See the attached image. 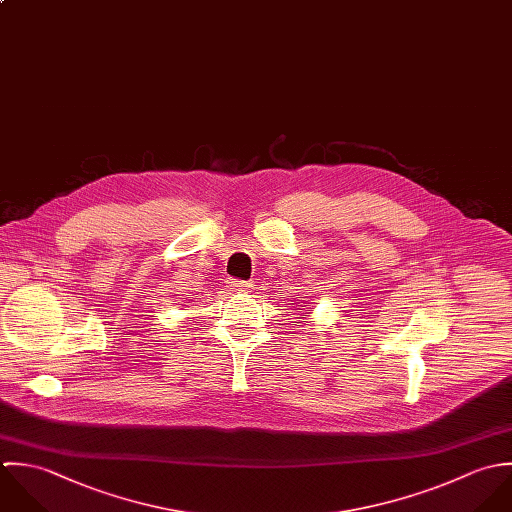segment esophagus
<instances>
[{
	"label": "esophagus",
	"mask_w": 512,
	"mask_h": 512,
	"mask_svg": "<svg viewBox=\"0 0 512 512\" xmlns=\"http://www.w3.org/2000/svg\"><path fill=\"white\" fill-rule=\"evenodd\" d=\"M251 283L249 281H231V289L239 291V293H249L251 291Z\"/></svg>",
	"instance_id": "esophagus-1"
}]
</instances>
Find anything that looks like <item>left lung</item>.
Masks as SVG:
<instances>
[{
    "label": "left lung",
    "instance_id": "1",
    "mask_svg": "<svg viewBox=\"0 0 512 512\" xmlns=\"http://www.w3.org/2000/svg\"><path fill=\"white\" fill-rule=\"evenodd\" d=\"M301 310H303V308H301ZM303 316H307V314H303Z\"/></svg>",
    "mask_w": 512,
    "mask_h": 512
}]
</instances>
